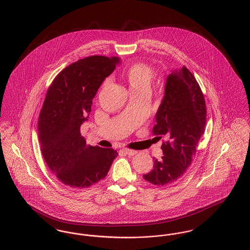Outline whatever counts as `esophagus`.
Masks as SVG:
<instances>
[{
  "mask_svg": "<svg viewBox=\"0 0 250 250\" xmlns=\"http://www.w3.org/2000/svg\"><path fill=\"white\" fill-rule=\"evenodd\" d=\"M122 153H124L125 155H134L137 154V151H134V150H130V149H126V148H124L121 150Z\"/></svg>",
  "mask_w": 250,
  "mask_h": 250,
  "instance_id": "obj_1",
  "label": "esophagus"
}]
</instances>
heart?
I'll use <instances>...</instances> for the list:
<instances>
[{
	"label": "heart",
	"mask_w": 250,
	"mask_h": 250,
	"mask_svg": "<svg viewBox=\"0 0 250 250\" xmlns=\"http://www.w3.org/2000/svg\"><path fill=\"white\" fill-rule=\"evenodd\" d=\"M124 76L129 84L131 92L150 90L155 79V70L152 66L144 62H135L128 66Z\"/></svg>",
	"instance_id": "b5f03b06"
}]
</instances>
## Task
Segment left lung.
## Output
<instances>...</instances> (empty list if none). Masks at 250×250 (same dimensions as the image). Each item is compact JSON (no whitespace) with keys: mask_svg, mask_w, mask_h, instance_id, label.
I'll return each instance as SVG.
<instances>
[{"mask_svg":"<svg viewBox=\"0 0 250 250\" xmlns=\"http://www.w3.org/2000/svg\"><path fill=\"white\" fill-rule=\"evenodd\" d=\"M155 136L166 137L163 156L154 158L152 170L143 175L155 186L170 185L182 178L190 167L196 146L206 123V105L201 87L186 66L167 77L165 95L155 114Z\"/></svg>","mask_w":250,"mask_h":250,"instance_id":"8db88e82","label":"left lung"}]
</instances>
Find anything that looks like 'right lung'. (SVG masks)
Instances as JSON below:
<instances>
[{"instance_id": "right-lung-1", "label": "right lung", "mask_w": 250, "mask_h": 250, "mask_svg": "<svg viewBox=\"0 0 250 250\" xmlns=\"http://www.w3.org/2000/svg\"><path fill=\"white\" fill-rule=\"evenodd\" d=\"M118 57L90 56L60 72L48 88L38 119V138L50 170L65 186L86 188L107 176L118 153L87 145L81 125L93 98L119 63Z\"/></svg>"}]
</instances>
